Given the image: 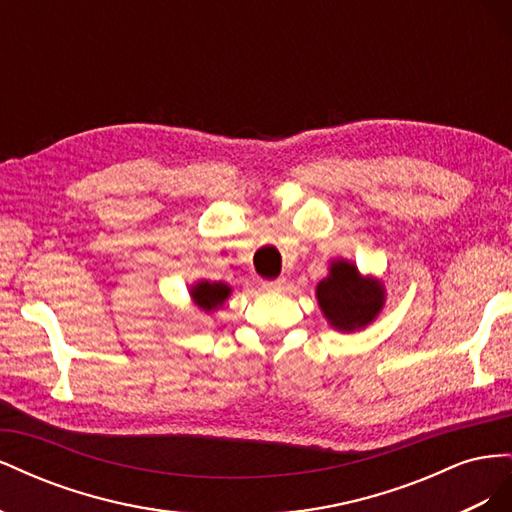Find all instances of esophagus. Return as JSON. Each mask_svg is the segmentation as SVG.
I'll return each instance as SVG.
<instances>
[{
  "mask_svg": "<svg viewBox=\"0 0 512 512\" xmlns=\"http://www.w3.org/2000/svg\"><path fill=\"white\" fill-rule=\"evenodd\" d=\"M260 286H262V290H267V292H280V290H284V286H286V280H284V277H280V280H269V282H262Z\"/></svg>",
  "mask_w": 512,
  "mask_h": 512,
  "instance_id": "1",
  "label": "esophagus"
}]
</instances>
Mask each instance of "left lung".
Instances as JSON below:
<instances>
[{
    "label": "left lung",
    "mask_w": 512,
    "mask_h": 512,
    "mask_svg": "<svg viewBox=\"0 0 512 512\" xmlns=\"http://www.w3.org/2000/svg\"><path fill=\"white\" fill-rule=\"evenodd\" d=\"M316 299L331 329L354 333L380 316L386 288L378 277L363 275L354 262L335 258L329 265V275L316 286Z\"/></svg>",
    "instance_id": "1"
}]
</instances>
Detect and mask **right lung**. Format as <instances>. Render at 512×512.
Masks as SVG:
<instances>
[{
	"mask_svg": "<svg viewBox=\"0 0 512 512\" xmlns=\"http://www.w3.org/2000/svg\"><path fill=\"white\" fill-rule=\"evenodd\" d=\"M232 288L226 282H211V280H198L190 286V299L194 307H198L200 312H215L220 309L226 299L230 297Z\"/></svg>",
	"mask_w": 512,
	"mask_h": 512,
	"instance_id": "add662e5",
	"label": "right lung"
}]
</instances>
